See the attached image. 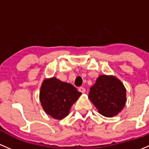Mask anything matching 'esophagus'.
<instances>
[{
	"mask_svg": "<svg viewBox=\"0 0 149 149\" xmlns=\"http://www.w3.org/2000/svg\"><path fill=\"white\" fill-rule=\"evenodd\" d=\"M78 90H79V92H80V93H85V88L83 87H79V88H78Z\"/></svg>",
	"mask_w": 149,
	"mask_h": 149,
	"instance_id": "obj_1",
	"label": "esophagus"
}]
</instances>
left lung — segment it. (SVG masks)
Listing matches in <instances>:
<instances>
[{
  "mask_svg": "<svg viewBox=\"0 0 149 149\" xmlns=\"http://www.w3.org/2000/svg\"><path fill=\"white\" fill-rule=\"evenodd\" d=\"M90 90L89 98L99 113L105 117H113L125 106L126 90L116 77L101 75Z\"/></svg>",
  "mask_w": 149,
  "mask_h": 149,
  "instance_id": "obj_1",
  "label": "left lung"
}]
</instances>
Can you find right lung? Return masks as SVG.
<instances>
[{
    "label": "right lung",
    "instance_id": "1",
    "mask_svg": "<svg viewBox=\"0 0 149 149\" xmlns=\"http://www.w3.org/2000/svg\"><path fill=\"white\" fill-rule=\"evenodd\" d=\"M82 93L71 84L53 77L45 79L40 91V101L44 111L55 119L64 118Z\"/></svg>",
    "mask_w": 149,
    "mask_h": 149
}]
</instances>
